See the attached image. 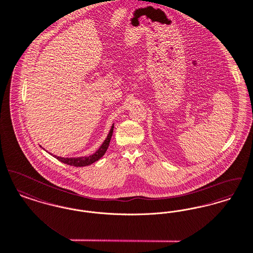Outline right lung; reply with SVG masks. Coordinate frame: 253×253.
Here are the masks:
<instances>
[{
    "mask_svg": "<svg viewBox=\"0 0 253 253\" xmlns=\"http://www.w3.org/2000/svg\"><path fill=\"white\" fill-rule=\"evenodd\" d=\"M113 128H114V124L112 125V126H111V128L109 130V133H108L106 140L104 141V143L102 144V146H100L99 149L95 153H93L92 155L84 156V157H77V158H64V157L56 156V155H53V154H51V155H53L56 159L61 161L62 163L67 164V165H69V166H73V167H85V166H89V165L93 164L94 162L101 159L105 155V153H106V151H107V148H108V146H109V142L111 140V136H112V133H113Z\"/></svg>",
    "mask_w": 253,
    "mask_h": 253,
    "instance_id": "right-lung-1",
    "label": "right lung"
}]
</instances>
